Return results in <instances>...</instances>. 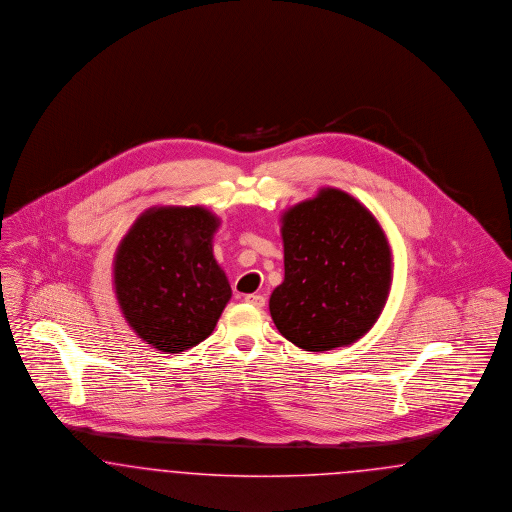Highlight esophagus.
I'll use <instances>...</instances> for the list:
<instances>
[{
  "mask_svg": "<svg viewBox=\"0 0 512 512\" xmlns=\"http://www.w3.org/2000/svg\"><path fill=\"white\" fill-rule=\"evenodd\" d=\"M245 302L254 306V308H264L266 306V298L262 294H246Z\"/></svg>",
  "mask_w": 512,
  "mask_h": 512,
  "instance_id": "esophagus-1",
  "label": "esophagus"
}]
</instances>
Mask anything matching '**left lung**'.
<instances>
[{"mask_svg":"<svg viewBox=\"0 0 512 512\" xmlns=\"http://www.w3.org/2000/svg\"><path fill=\"white\" fill-rule=\"evenodd\" d=\"M285 279L269 313L306 352L342 348L367 333L382 312L392 252L375 216L340 189H321L283 214Z\"/></svg>","mask_w":512,"mask_h":512,"instance_id":"left-lung-1","label":"left lung"}]
</instances>
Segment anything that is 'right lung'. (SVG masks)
I'll return each instance as SVG.
<instances>
[{
  "mask_svg": "<svg viewBox=\"0 0 512 512\" xmlns=\"http://www.w3.org/2000/svg\"><path fill=\"white\" fill-rule=\"evenodd\" d=\"M220 220L202 206H160L137 218L114 256V289L139 338L179 354L208 338L231 287L212 254Z\"/></svg>",
  "mask_w": 512,
  "mask_h": 512,
  "instance_id": "add662e5",
  "label": "right lung"
}]
</instances>
